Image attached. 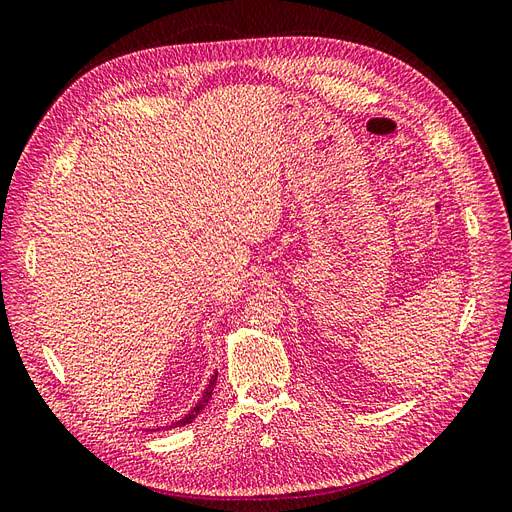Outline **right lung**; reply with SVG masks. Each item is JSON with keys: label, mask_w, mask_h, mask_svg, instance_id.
<instances>
[{"label": "right lung", "mask_w": 512, "mask_h": 512, "mask_svg": "<svg viewBox=\"0 0 512 512\" xmlns=\"http://www.w3.org/2000/svg\"><path fill=\"white\" fill-rule=\"evenodd\" d=\"M215 382H218V374L211 376V380H209V386H207V391L203 393V399H200L198 404L194 406V410H192L190 414H185V416L181 418V421H177V423L170 425V429H173V427H181V425H190V423L194 421V418H196L200 412L205 410V406L209 404V399H211V395H213V386H215Z\"/></svg>", "instance_id": "right-lung-1"}]
</instances>
